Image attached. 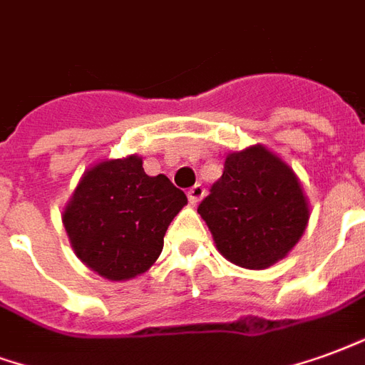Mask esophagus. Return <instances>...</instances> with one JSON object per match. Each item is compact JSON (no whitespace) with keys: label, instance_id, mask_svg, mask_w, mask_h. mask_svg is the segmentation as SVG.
Wrapping results in <instances>:
<instances>
[{"label":"esophagus","instance_id":"esophagus-1","mask_svg":"<svg viewBox=\"0 0 365 365\" xmlns=\"http://www.w3.org/2000/svg\"><path fill=\"white\" fill-rule=\"evenodd\" d=\"M205 197V185L201 183H195L190 191H187V199H190L191 205H197Z\"/></svg>","mask_w":365,"mask_h":365}]
</instances>
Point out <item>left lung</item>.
Listing matches in <instances>:
<instances>
[{"label":"left lung","instance_id":"left-lung-1","mask_svg":"<svg viewBox=\"0 0 365 365\" xmlns=\"http://www.w3.org/2000/svg\"><path fill=\"white\" fill-rule=\"evenodd\" d=\"M197 212L224 257L245 269H267L298 244L309 209L292 170L263 147L226 156Z\"/></svg>","mask_w":365,"mask_h":365}]
</instances>
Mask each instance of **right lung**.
Returning <instances> with one entry per match:
<instances>
[{
	"label": "right lung",
	"instance_id": "obj_1",
	"mask_svg": "<svg viewBox=\"0 0 365 365\" xmlns=\"http://www.w3.org/2000/svg\"><path fill=\"white\" fill-rule=\"evenodd\" d=\"M187 197L164 174L147 175L137 156L106 160L83 175L63 212L77 257L108 280L148 271Z\"/></svg>",
	"mask_w": 365,
	"mask_h": 365
}]
</instances>
